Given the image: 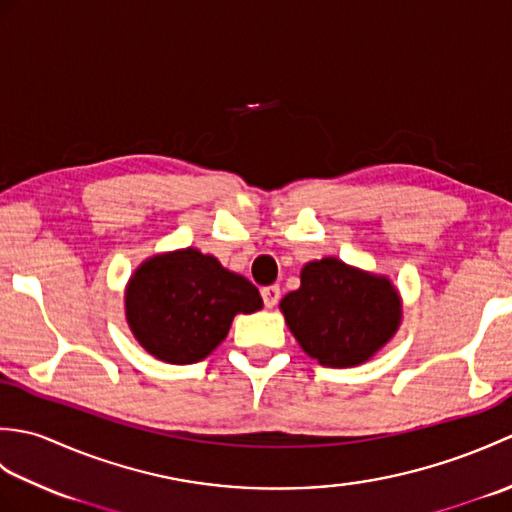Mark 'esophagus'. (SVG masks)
I'll use <instances>...</instances> for the list:
<instances>
[{
  "label": "esophagus",
  "mask_w": 512,
  "mask_h": 512,
  "mask_svg": "<svg viewBox=\"0 0 512 512\" xmlns=\"http://www.w3.org/2000/svg\"><path fill=\"white\" fill-rule=\"evenodd\" d=\"M279 297H281L279 286H266V288L262 290V299H264V303H266V308H275Z\"/></svg>",
  "instance_id": "34e87169"
}]
</instances>
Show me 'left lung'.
I'll return each instance as SVG.
<instances>
[{"mask_svg": "<svg viewBox=\"0 0 512 512\" xmlns=\"http://www.w3.org/2000/svg\"><path fill=\"white\" fill-rule=\"evenodd\" d=\"M301 350L325 367L369 361L396 334L402 306L387 277L325 257L301 270V288L279 303Z\"/></svg>", "mask_w": 512, "mask_h": 512, "instance_id": "1", "label": "left lung"}]
</instances>
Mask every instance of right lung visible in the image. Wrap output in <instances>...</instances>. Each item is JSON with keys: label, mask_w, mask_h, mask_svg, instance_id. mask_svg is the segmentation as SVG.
Segmentation results:
<instances>
[{"label": "right lung", "mask_w": 512, "mask_h": 512, "mask_svg": "<svg viewBox=\"0 0 512 512\" xmlns=\"http://www.w3.org/2000/svg\"><path fill=\"white\" fill-rule=\"evenodd\" d=\"M262 306L246 277L198 248L147 259L125 290V317L136 341L171 365L202 361L226 339L235 314Z\"/></svg>", "instance_id": "right-lung-1"}]
</instances>
